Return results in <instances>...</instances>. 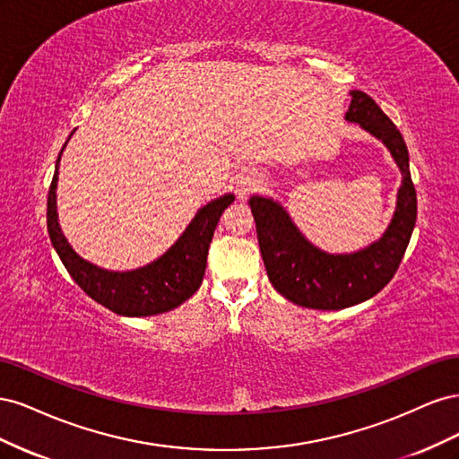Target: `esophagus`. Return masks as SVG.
I'll return each instance as SVG.
<instances>
[{
  "label": "esophagus",
  "instance_id": "obj_1",
  "mask_svg": "<svg viewBox=\"0 0 459 459\" xmlns=\"http://www.w3.org/2000/svg\"><path fill=\"white\" fill-rule=\"evenodd\" d=\"M258 187H260V178L255 172H245L238 178V182H235V193H238L239 199L248 197Z\"/></svg>",
  "mask_w": 459,
  "mask_h": 459
}]
</instances>
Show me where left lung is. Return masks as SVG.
Segmentation results:
<instances>
[{
	"mask_svg": "<svg viewBox=\"0 0 459 459\" xmlns=\"http://www.w3.org/2000/svg\"><path fill=\"white\" fill-rule=\"evenodd\" d=\"M351 95L344 118L381 140L402 172L396 211L383 238L358 253L329 255L304 238L280 203L258 195L248 199L270 283L304 308L342 310L377 295L396 273L418 218L404 137L368 93L352 90Z\"/></svg>",
	"mask_w": 459,
	"mask_h": 459,
	"instance_id": "obj_1",
	"label": "left lung"
}]
</instances>
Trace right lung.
Segmentation results:
<instances>
[{
    "label": "right lung",
    "instance_id": "obj_1",
    "mask_svg": "<svg viewBox=\"0 0 459 459\" xmlns=\"http://www.w3.org/2000/svg\"><path fill=\"white\" fill-rule=\"evenodd\" d=\"M59 160L61 155L55 164L48 193V231L66 272L88 297L118 316L142 317L174 310L195 293L203 283L208 247L218 220L235 199L231 193L199 208L179 239L155 262L130 272H108L78 256L59 228L57 193H55L59 179Z\"/></svg>",
    "mask_w": 459,
    "mask_h": 459
}]
</instances>
